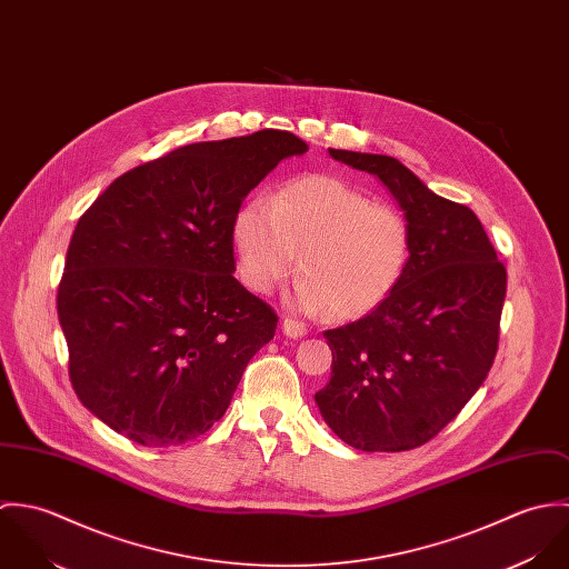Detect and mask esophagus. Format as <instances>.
<instances>
[{"label": "esophagus", "mask_w": 569, "mask_h": 569, "mask_svg": "<svg viewBox=\"0 0 569 569\" xmlns=\"http://www.w3.org/2000/svg\"><path fill=\"white\" fill-rule=\"evenodd\" d=\"M282 332H284L287 337H291V339H300V337L307 335V326L302 325V322H298V320L287 318V320L282 322Z\"/></svg>", "instance_id": "esophagus-1"}]
</instances>
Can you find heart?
<instances>
[{
  "mask_svg": "<svg viewBox=\"0 0 569 569\" xmlns=\"http://www.w3.org/2000/svg\"><path fill=\"white\" fill-rule=\"evenodd\" d=\"M232 237L251 291L269 293L298 253L302 276L287 305L307 316L330 311L335 320H357L383 305L409 262L406 217L328 174L293 179L269 201H247Z\"/></svg>",
  "mask_w": 569,
  "mask_h": 569,
  "instance_id": "1",
  "label": "heart"
}]
</instances>
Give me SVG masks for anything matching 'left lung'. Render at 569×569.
Returning <instances> with one entry per match:
<instances>
[{
  "label": "left lung",
  "mask_w": 569,
  "mask_h": 569,
  "mask_svg": "<svg viewBox=\"0 0 569 569\" xmlns=\"http://www.w3.org/2000/svg\"><path fill=\"white\" fill-rule=\"evenodd\" d=\"M375 174L409 228L399 287L366 318L326 330L330 381L316 403L361 451H407L431 440L480 390L492 366L506 267L471 208L431 192L390 158L328 149Z\"/></svg>",
  "instance_id": "left-lung-1"
}]
</instances>
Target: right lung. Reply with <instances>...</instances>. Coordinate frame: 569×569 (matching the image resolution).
Masks as SVG:
<instances>
[{
  "instance_id": "1",
  "label": "right lung",
  "mask_w": 569,
  "mask_h": 569,
  "mask_svg": "<svg viewBox=\"0 0 569 569\" xmlns=\"http://www.w3.org/2000/svg\"><path fill=\"white\" fill-rule=\"evenodd\" d=\"M289 131L197 142L120 174L72 234L57 311L77 397L144 447L206 433L278 316L234 278V217Z\"/></svg>"
}]
</instances>
